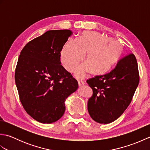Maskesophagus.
<instances>
[{
    "instance_id": "obj_1",
    "label": "esophagus",
    "mask_w": 150,
    "mask_h": 150,
    "mask_svg": "<svg viewBox=\"0 0 150 150\" xmlns=\"http://www.w3.org/2000/svg\"><path fill=\"white\" fill-rule=\"evenodd\" d=\"M78 84L79 86H81L84 84V82L82 81H78Z\"/></svg>"
}]
</instances>
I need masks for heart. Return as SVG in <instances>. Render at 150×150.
I'll return each mask as SVG.
<instances>
[{"mask_svg":"<svg viewBox=\"0 0 150 150\" xmlns=\"http://www.w3.org/2000/svg\"><path fill=\"white\" fill-rule=\"evenodd\" d=\"M123 46L119 40L95 31H86L76 40L70 39L63 46L60 59L64 67L72 71L86 55V63L79 65L75 74L82 79L88 71L95 75L107 72L119 60Z\"/></svg>","mask_w":150,"mask_h":150,"instance_id":"heart-1","label":"heart"}]
</instances>
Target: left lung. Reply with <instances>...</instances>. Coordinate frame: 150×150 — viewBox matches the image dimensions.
Returning a JSON list of instances; mask_svg holds the SVG:
<instances>
[{
  "label": "left lung",
  "mask_w": 150,
  "mask_h": 150,
  "mask_svg": "<svg viewBox=\"0 0 150 150\" xmlns=\"http://www.w3.org/2000/svg\"><path fill=\"white\" fill-rule=\"evenodd\" d=\"M93 95L88 102V110L95 122H113L128 107L139 82L137 59L133 53L124 57L105 75L87 80Z\"/></svg>",
  "instance_id": "1"
}]
</instances>
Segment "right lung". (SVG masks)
Here are the masks:
<instances>
[{"label":"right lung","mask_w":150,"mask_h":150,"mask_svg":"<svg viewBox=\"0 0 150 150\" xmlns=\"http://www.w3.org/2000/svg\"><path fill=\"white\" fill-rule=\"evenodd\" d=\"M73 34L69 30H50L22 50L15 80L22 106L44 124L56 122L65 111V100L78 82L60 65V52Z\"/></svg>","instance_id":"add662e5"}]
</instances>
